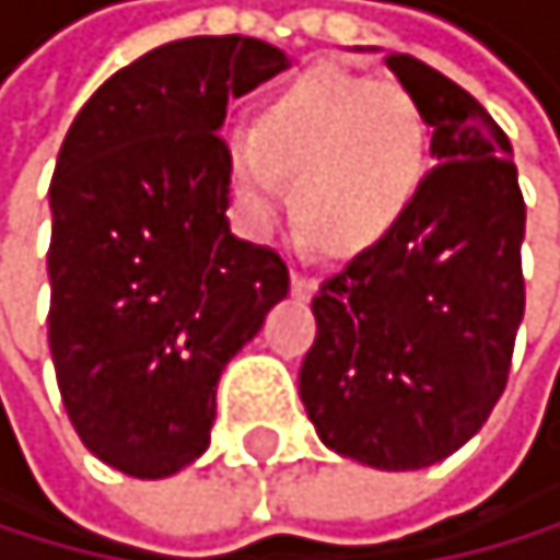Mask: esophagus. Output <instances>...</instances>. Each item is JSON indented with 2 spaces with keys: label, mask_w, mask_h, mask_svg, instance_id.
Listing matches in <instances>:
<instances>
[{
  "label": "esophagus",
  "mask_w": 560,
  "mask_h": 560,
  "mask_svg": "<svg viewBox=\"0 0 560 560\" xmlns=\"http://www.w3.org/2000/svg\"><path fill=\"white\" fill-rule=\"evenodd\" d=\"M315 287H318V280H315L312 273H304V269H294V273H291V291H294L298 298H312V294H315Z\"/></svg>",
  "instance_id": "obj_1"
}]
</instances>
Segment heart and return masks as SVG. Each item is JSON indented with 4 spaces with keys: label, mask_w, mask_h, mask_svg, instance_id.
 I'll return each instance as SVG.
<instances>
[{
    "label": "heart",
    "mask_w": 560,
    "mask_h": 560,
    "mask_svg": "<svg viewBox=\"0 0 560 560\" xmlns=\"http://www.w3.org/2000/svg\"><path fill=\"white\" fill-rule=\"evenodd\" d=\"M283 178L301 234L329 256L378 242L424 175V118L389 80L308 69L269 97L252 132L228 143L231 192L252 224L280 210Z\"/></svg>",
    "instance_id": "heart-1"
}]
</instances>
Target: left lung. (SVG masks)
<instances>
[{"label":"left lung","mask_w":560,"mask_h":560,"mask_svg":"<svg viewBox=\"0 0 560 560\" xmlns=\"http://www.w3.org/2000/svg\"><path fill=\"white\" fill-rule=\"evenodd\" d=\"M385 66L431 126L439 164L312 298L301 402L340 456L421 470L470 442L505 393L526 308V202L509 136L459 83L413 55Z\"/></svg>","instance_id":"8db88e82"}]
</instances>
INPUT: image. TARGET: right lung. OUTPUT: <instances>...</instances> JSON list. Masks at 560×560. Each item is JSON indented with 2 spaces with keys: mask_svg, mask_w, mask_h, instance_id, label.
Instances as JSON below:
<instances>
[{
  "mask_svg": "<svg viewBox=\"0 0 560 560\" xmlns=\"http://www.w3.org/2000/svg\"><path fill=\"white\" fill-rule=\"evenodd\" d=\"M287 69L259 37H185L104 80L51 175L48 343L80 442L161 480L210 448L217 382L291 291L234 237L228 101Z\"/></svg>",
  "mask_w": 560,
  "mask_h": 560,
  "instance_id": "obj_1",
  "label": "right lung"
}]
</instances>
